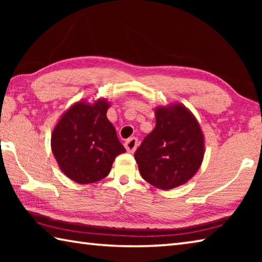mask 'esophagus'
I'll use <instances>...</instances> for the list:
<instances>
[{"label": "esophagus", "instance_id": "1", "mask_svg": "<svg viewBox=\"0 0 262 262\" xmlns=\"http://www.w3.org/2000/svg\"><path fill=\"white\" fill-rule=\"evenodd\" d=\"M125 148L128 152H134L137 148V139L136 137H130L125 142Z\"/></svg>", "mask_w": 262, "mask_h": 262}]
</instances>
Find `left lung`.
Masks as SVG:
<instances>
[{
    "mask_svg": "<svg viewBox=\"0 0 262 262\" xmlns=\"http://www.w3.org/2000/svg\"><path fill=\"white\" fill-rule=\"evenodd\" d=\"M156 126L135 151L145 181L172 189L189 181L205 157V135L198 119L185 105L173 101L155 107Z\"/></svg>",
    "mask_w": 262,
    "mask_h": 262,
    "instance_id": "1",
    "label": "left lung"
}]
</instances>
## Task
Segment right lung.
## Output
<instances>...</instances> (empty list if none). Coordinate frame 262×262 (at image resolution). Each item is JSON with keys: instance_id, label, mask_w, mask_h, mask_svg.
<instances>
[{"instance_id": "add662e5", "label": "right lung", "mask_w": 262, "mask_h": 262, "mask_svg": "<svg viewBox=\"0 0 262 262\" xmlns=\"http://www.w3.org/2000/svg\"><path fill=\"white\" fill-rule=\"evenodd\" d=\"M106 98L78 100L57 120L51 136L52 152L60 170L81 185L94 184L110 173L118 155L126 149L106 117Z\"/></svg>"}]
</instances>
